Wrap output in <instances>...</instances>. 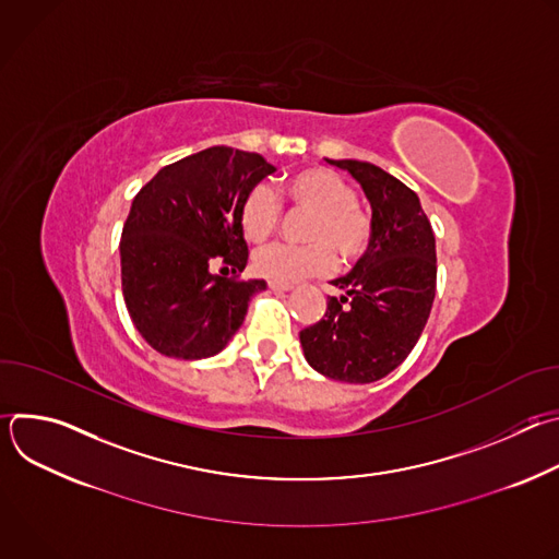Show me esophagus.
<instances>
[{"label": "esophagus", "mask_w": 559, "mask_h": 559, "mask_svg": "<svg viewBox=\"0 0 559 559\" xmlns=\"http://www.w3.org/2000/svg\"><path fill=\"white\" fill-rule=\"evenodd\" d=\"M267 285H270L272 292H289V289H292V285H287V283H276V281H270Z\"/></svg>", "instance_id": "esophagus-1"}]
</instances>
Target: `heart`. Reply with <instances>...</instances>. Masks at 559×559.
<instances>
[{
    "mask_svg": "<svg viewBox=\"0 0 559 559\" xmlns=\"http://www.w3.org/2000/svg\"><path fill=\"white\" fill-rule=\"evenodd\" d=\"M285 197L307 210L305 236L311 243H272L257 252L254 267L276 283H296L334 270L336 252L347 261L360 259L371 243V218L356 205L354 188L328 168H309L287 179ZM283 203L267 183H257L241 201L243 234L254 243L265 241L281 223Z\"/></svg>",
    "mask_w": 559,
    "mask_h": 559,
    "instance_id": "1",
    "label": "heart"
}]
</instances>
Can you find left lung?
<instances>
[{
  "mask_svg": "<svg viewBox=\"0 0 559 559\" xmlns=\"http://www.w3.org/2000/svg\"><path fill=\"white\" fill-rule=\"evenodd\" d=\"M347 170L371 203V243L347 276L332 281L328 311L300 332L307 362L328 378L373 382L416 347L436 298V236L420 199L382 168L325 158Z\"/></svg>",
  "mask_w": 559,
  "mask_h": 559,
  "instance_id": "obj_1",
  "label": "left lung"
}]
</instances>
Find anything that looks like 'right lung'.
<instances>
[{
    "instance_id": "obj_1",
    "label": "right lung",
    "mask_w": 559,
    "mask_h": 559,
    "mask_svg": "<svg viewBox=\"0 0 559 559\" xmlns=\"http://www.w3.org/2000/svg\"><path fill=\"white\" fill-rule=\"evenodd\" d=\"M276 168L257 152L214 145L158 170L134 197L121 231V289L158 354H218L243 325L265 281H243L248 243L238 212Z\"/></svg>"
}]
</instances>
